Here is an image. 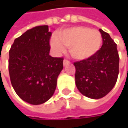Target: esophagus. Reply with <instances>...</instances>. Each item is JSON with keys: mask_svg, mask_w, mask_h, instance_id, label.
<instances>
[{"mask_svg": "<svg viewBox=\"0 0 128 128\" xmlns=\"http://www.w3.org/2000/svg\"><path fill=\"white\" fill-rule=\"evenodd\" d=\"M70 64V61H68L67 59H64V65H67V64Z\"/></svg>", "mask_w": 128, "mask_h": 128, "instance_id": "1", "label": "esophagus"}]
</instances>
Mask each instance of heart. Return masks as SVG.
<instances>
[{"label": "heart", "instance_id": "1", "mask_svg": "<svg viewBox=\"0 0 128 128\" xmlns=\"http://www.w3.org/2000/svg\"><path fill=\"white\" fill-rule=\"evenodd\" d=\"M102 43V36L97 30L84 26L65 29L51 40L52 48L58 52L64 50V46L70 49L72 56L78 60L88 58L95 55Z\"/></svg>", "mask_w": 128, "mask_h": 128}]
</instances>
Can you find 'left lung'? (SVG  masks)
<instances>
[{"mask_svg": "<svg viewBox=\"0 0 128 128\" xmlns=\"http://www.w3.org/2000/svg\"><path fill=\"white\" fill-rule=\"evenodd\" d=\"M102 46L88 58L74 62L76 84L84 96L94 99L101 98L115 86L118 75L119 56L116 44L108 32L99 30Z\"/></svg>", "mask_w": 128, "mask_h": 128, "instance_id": "8db88e82", "label": "left lung"}]
</instances>
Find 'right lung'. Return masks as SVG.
<instances>
[{
  "mask_svg": "<svg viewBox=\"0 0 128 128\" xmlns=\"http://www.w3.org/2000/svg\"><path fill=\"white\" fill-rule=\"evenodd\" d=\"M52 32L37 26L14 39L10 50L9 72L17 95L31 104H40L53 95L63 69V58L50 56Z\"/></svg>",
  "mask_w": 128,
  "mask_h": 128,
  "instance_id": "right-lung-1",
  "label": "right lung"
}]
</instances>
